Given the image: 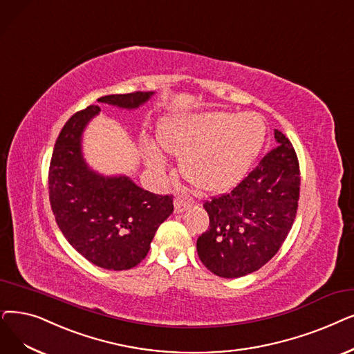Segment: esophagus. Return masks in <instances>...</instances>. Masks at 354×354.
Returning <instances> with one entry per match:
<instances>
[{"label": "esophagus", "instance_id": "esophagus-1", "mask_svg": "<svg viewBox=\"0 0 354 354\" xmlns=\"http://www.w3.org/2000/svg\"><path fill=\"white\" fill-rule=\"evenodd\" d=\"M174 205H175V212H176V214H180V212H183V211H187L188 208H191L192 204L188 203V201H183V199H180V198H176Z\"/></svg>", "mask_w": 354, "mask_h": 354}]
</instances>
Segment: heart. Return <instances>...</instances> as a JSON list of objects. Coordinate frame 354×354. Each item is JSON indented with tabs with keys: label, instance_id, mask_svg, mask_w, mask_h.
I'll return each instance as SVG.
<instances>
[{
	"label": "heart",
	"instance_id": "obj_1",
	"mask_svg": "<svg viewBox=\"0 0 354 354\" xmlns=\"http://www.w3.org/2000/svg\"><path fill=\"white\" fill-rule=\"evenodd\" d=\"M158 137L160 146L180 156V171L205 192L234 188L249 174L263 147L266 124L254 113L174 114L163 118ZM146 162L163 172L166 160L153 145L146 146Z\"/></svg>",
	"mask_w": 354,
	"mask_h": 354
}]
</instances>
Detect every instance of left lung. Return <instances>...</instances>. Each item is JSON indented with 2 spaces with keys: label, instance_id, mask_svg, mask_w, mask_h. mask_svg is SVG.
I'll list each match as a JSON object with an SVG mask.
<instances>
[{
  "label": "left lung",
  "instance_id": "8db88e82",
  "mask_svg": "<svg viewBox=\"0 0 354 354\" xmlns=\"http://www.w3.org/2000/svg\"><path fill=\"white\" fill-rule=\"evenodd\" d=\"M276 147L230 192L204 204L209 227L196 240L204 266L220 278L259 270L278 253L294 224L299 165L294 146L274 130Z\"/></svg>",
  "mask_w": 354,
  "mask_h": 354
}]
</instances>
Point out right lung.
I'll use <instances>...</instances> for the list:
<instances>
[{"label": "right lung", "instance_id": "1", "mask_svg": "<svg viewBox=\"0 0 354 354\" xmlns=\"http://www.w3.org/2000/svg\"><path fill=\"white\" fill-rule=\"evenodd\" d=\"M155 92L98 98L117 109L136 110ZM98 105L73 114L60 131L49 169V198L56 223L72 248L109 270L139 265L159 225L174 212L171 195H155L126 175L104 176L85 162L82 134Z\"/></svg>", "mask_w": 354, "mask_h": 354}]
</instances>
